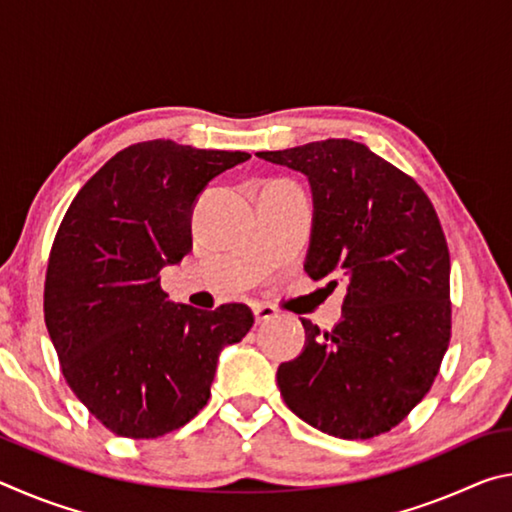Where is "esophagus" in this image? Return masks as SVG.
Wrapping results in <instances>:
<instances>
[{
    "instance_id": "34e87169",
    "label": "esophagus",
    "mask_w": 512,
    "mask_h": 512,
    "mask_svg": "<svg viewBox=\"0 0 512 512\" xmlns=\"http://www.w3.org/2000/svg\"><path fill=\"white\" fill-rule=\"evenodd\" d=\"M253 314L257 323H266V320H273L277 316V309L271 305H262V302H257L253 305Z\"/></svg>"
}]
</instances>
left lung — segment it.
<instances>
[{
	"instance_id": "8db88e82",
	"label": "left lung",
	"mask_w": 512,
	"mask_h": 512,
	"mask_svg": "<svg viewBox=\"0 0 512 512\" xmlns=\"http://www.w3.org/2000/svg\"><path fill=\"white\" fill-rule=\"evenodd\" d=\"M257 155L309 178L305 271L311 280L341 275L348 287L332 332L302 318L305 350L277 368L284 402L336 438L391 431L429 393L452 336L438 214L411 176L366 144L323 140Z\"/></svg>"
}]
</instances>
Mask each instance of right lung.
<instances>
[{"mask_svg": "<svg viewBox=\"0 0 512 512\" xmlns=\"http://www.w3.org/2000/svg\"><path fill=\"white\" fill-rule=\"evenodd\" d=\"M250 158L171 140L128 146L69 205L49 253L45 323L60 370L103 427L149 440L210 400L225 345L253 327L239 302L173 305L160 271L192 250V212L214 176Z\"/></svg>", "mask_w": 512, "mask_h": 512, "instance_id": "1", "label": "right lung"}]
</instances>
